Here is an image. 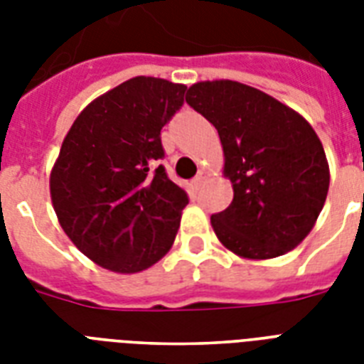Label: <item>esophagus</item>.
Wrapping results in <instances>:
<instances>
[{
  "instance_id": "obj_1",
  "label": "esophagus",
  "mask_w": 364,
  "mask_h": 364,
  "mask_svg": "<svg viewBox=\"0 0 364 364\" xmlns=\"http://www.w3.org/2000/svg\"><path fill=\"white\" fill-rule=\"evenodd\" d=\"M208 179H210V171H208V170H200L198 176L194 177V181H193L194 187L200 188V187H202V185H204L205 181H208Z\"/></svg>"
}]
</instances>
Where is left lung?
<instances>
[{
  "instance_id": "1",
  "label": "left lung",
  "mask_w": 364,
  "mask_h": 364,
  "mask_svg": "<svg viewBox=\"0 0 364 364\" xmlns=\"http://www.w3.org/2000/svg\"><path fill=\"white\" fill-rule=\"evenodd\" d=\"M187 104L215 126L223 176L232 183L227 210L211 215L219 242L242 259L289 253L310 234L327 200L331 171L304 117L243 82H194Z\"/></svg>"
}]
</instances>
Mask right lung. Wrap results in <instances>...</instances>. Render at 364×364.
Returning a JSON list of instances; mask_svg holds the SVG:
<instances>
[{
  "label": "right lung",
  "mask_w": 364,
  "mask_h": 364,
  "mask_svg": "<svg viewBox=\"0 0 364 364\" xmlns=\"http://www.w3.org/2000/svg\"><path fill=\"white\" fill-rule=\"evenodd\" d=\"M187 87L134 77L92 100L65 134L50 170L60 227L85 257L117 274L159 262L179 230L188 198L156 160L160 130Z\"/></svg>",
  "instance_id": "obj_1"
}]
</instances>
